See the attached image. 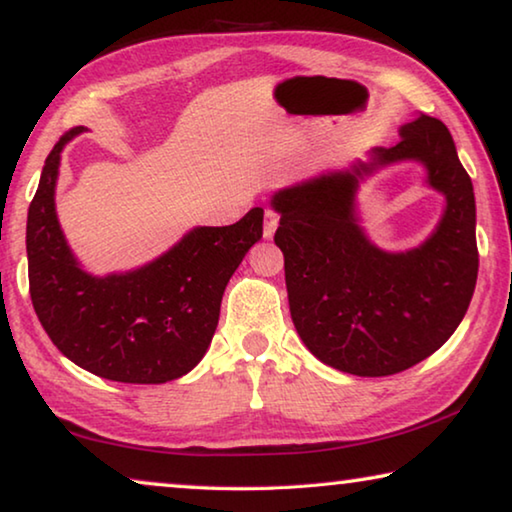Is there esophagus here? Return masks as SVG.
Instances as JSON below:
<instances>
[{"mask_svg":"<svg viewBox=\"0 0 512 512\" xmlns=\"http://www.w3.org/2000/svg\"><path fill=\"white\" fill-rule=\"evenodd\" d=\"M277 223H280V216H277L273 210L264 212V239H273Z\"/></svg>","mask_w":512,"mask_h":512,"instance_id":"esophagus-1","label":"esophagus"}]
</instances>
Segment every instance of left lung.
I'll return each instance as SVG.
<instances>
[{"mask_svg": "<svg viewBox=\"0 0 512 512\" xmlns=\"http://www.w3.org/2000/svg\"><path fill=\"white\" fill-rule=\"evenodd\" d=\"M415 161L425 184L446 198L422 245L379 249L360 225V183L381 168ZM275 244L284 255L296 332L325 366L386 377L431 357L470 307L479 253L472 180L443 121L418 115L391 149L277 189Z\"/></svg>", "mask_w": 512, "mask_h": 512, "instance_id": "obj_1", "label": "left lung"}]
</instances>
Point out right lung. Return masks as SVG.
Here are the masks:
<instances>
[{"instance_id":"obj_1","label":"right lung","mask_w":512,"mask_h":512,"mask_svg":"<svg viewBox=\"0 0 512 512\" xmlns=\"http://www.w3.org/2000/svg\"><path fill=\"white\" fill-rule=\"evenodd\" d=\"M60 137L27 216L29 291L51 343L76 366L121 384H164L198 366L219 325L221 298L262 239L264 210L223 228L196 225L169 250L128 271L94 275L69 248L56 214Z\"/></svg>"}]
</instances>
